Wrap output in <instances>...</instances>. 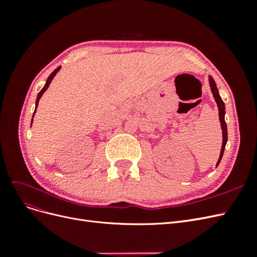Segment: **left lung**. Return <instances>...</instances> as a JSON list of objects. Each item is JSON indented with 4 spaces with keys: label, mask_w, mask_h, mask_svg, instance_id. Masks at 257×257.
Listing matches in <instances>:
<instances>
[{
    "label": "left lung",
    "mask_w": 257,
    "mask_h": 257,
    "mask_svg": "<svg viewBox=\"0 0 257 257\" xmlns=\"http://www.w3.org/2000/svg\"><path fill=\"white\" fill-rule=\"evenodd\" d=\"M209 84H210V89H211V92L213 94V97L215 99V103L217 105V108H219V118H220V122H221V128H222V135H223L221 153H220L219 160H217V162H216V167H217L222 160L223 153L225 150V146H226V143H227V126H226V123H225V104L219 94V90H217L215 81L213 80L211 76H209Z\"/></svg>",
    "instance_id": "left-lung-1"
}]
</instances>
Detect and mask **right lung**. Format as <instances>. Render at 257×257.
<instances>
[{
	"label": "right lung",
	"mask_w": 257,
	"mask_h": 257,
	"mask_svg": "<svg viewBox=\"0 0 257 257\" xmlns=\"http://www.w3.org/2000/svg\"><path fill=\"white\" fill-rule=\"evenodd\" d=\"M60 69H61V66H59L58 68L54 69V71L51 73V75L48 77V79H47V81H46V83H45V85H44V88H43V89L41 90V92L38 93V94H37V97H36V103H35V110H34V113H33V118H34V114H35V112H36V108H37V106H38V102H40L41 97L43 96V94L45 93V91L48 89L49 84L51 83V80L54 78V76L57 75V73L60 71ZM33 118H32V122H33ZM31 125H32V123H31Z\"/></svg>",
	"instance_id": "add662e5"
}]
</instances>
